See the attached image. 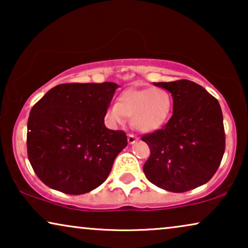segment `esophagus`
<instances>
[{"instance_id": "obj_1", "label": "esophagus", "mask_w": 248, "mask_h": 248, "mask_svg": "<svg viewBox=\"0 0 248 248\" xmlns=\"http://www.w3.org/2000/svg\"><path fill=\"white\" fill-rule=\"evenodd\" d=\"M127 141H128V143H130V144H133L138 141V138L135 137L134 134H128L127 135Z\"/></svg>"}]
</instances>
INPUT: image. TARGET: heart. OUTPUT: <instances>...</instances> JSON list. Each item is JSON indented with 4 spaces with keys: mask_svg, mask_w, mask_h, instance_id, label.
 <instances>
[{
    "mask_svg": "<svg viewBox=\"0 0 248 248\" xmlns=\"http://www.w3.org/2000/svg\"><path fill=\"white\" fill-rule=\"evenodd\" d=\"M171 108V94L164 88L127 89L118 97L116 104L108 107L106 117L113 124H123L125 117H130L134 130L151 133L165 126Z\"/></svg>",
    "mask_w": 248,
    "mask_h": 248,
    "instance_id": "b5f03b06",
    "label": "heart"
}]
</instances>
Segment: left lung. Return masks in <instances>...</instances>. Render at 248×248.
<instances>
[{
    "mask_svg": "<svg viewBox=\"0 0 248 248\" xmlns=\"http://www.w3.org/2000/svg\"><path fill=\"white\" fill-rule=\"evenodd\" d=\"M172 96V116L160 130L145 134L150 148L143 166L158 187L183 193L208 183L225 154V127L218 100L189 80L158 82Z\"/></svg>",
    "mask_w": 248,
    "mask_h": 248,
    "instance_id": "left-lung-1",
    "label": "left lung"
}]
</instances>
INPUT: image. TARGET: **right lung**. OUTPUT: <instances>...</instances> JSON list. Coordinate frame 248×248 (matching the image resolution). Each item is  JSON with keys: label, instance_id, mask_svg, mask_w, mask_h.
<instances>
[{"label": "right lung", "instance_id": "add662e5", "mask_svg": "<svg viewBox=\"0 0 248 248\" xmlns=\"http://www.w3.org/2000/svg\"><path fill=\"white\" fill-rule=\"evenodd\" d=\"M117 88L114 82L59 84L31 108L27 151L44 184L79 195L106 181L127 145L124 131L104 123Z\"/></svg>", "mask_w": 248, "mask_h": 248}]
</instances>
